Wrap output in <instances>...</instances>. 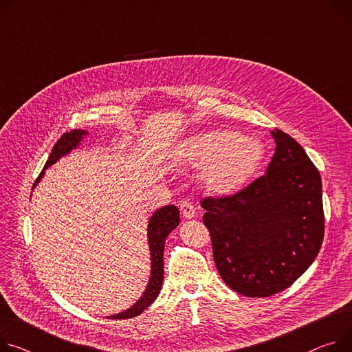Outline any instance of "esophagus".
<instances>
[{
	"label": "esophagus",
	"instance_id": "obj_1",
	"mask_svg": "<svg viewBox=\"0 0 352 352\" xmlns=\"http://www.w3.org/2000/svg\"><path fill=\"white\" fill-rule=\"evenodd\" d=\"M180 212L184 219H193L196 215V207L187 200H183L180 203Z\"/></svg>",
	"mask_w": 352,
	"mask_h": 352
}]
</instances>
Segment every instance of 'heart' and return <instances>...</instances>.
I'll list each match as a JSON object with an SVG mask.
<instances>
[{"label": "heart", "instance_id": "b5f03b06", "mask_svg": "<svg viewBox=\"0 0 352 352\" xmlns=\"http://www.w3.org/2000/svg\"><path fill=\"white\" fill-rule=\"evenodd\" d=\"M263 156L261 144L244 135L212 131L188 141L183 159L204 165L201 180L211 193L228 195L244 186L258 169Z\"/></svg>", "mask_w": 352, "mask_h": 352}]
</instances>
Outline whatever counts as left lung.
Instances as JSON below:
<instances>
[{"label": "left lung", "mask_w": 352, "mask_h": 352, "mask_svg": "<svg viewBox=\"0 0 352 352\" xmlns=\"http://www.w3.org/2000/svg\"><path fill=\"white\" fill-rule=\"evenodd\" d=\"M272 135L276 148L263 176L234 195L200 201L220 276L248 297L293 285L324 238L320 173L290 135L278 128Z\"/></svg>", "instance_id": "left-lung-1"}]
</instances>
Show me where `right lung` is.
<instances>
[{
    "label": "right lung",
    "instance_id": "add662e5",
    "mask_svg": "<svg viewBox=\"0 0 352 352\" xmlns=\"http://www.w3.org/2000/svg\"><path fill=\"white\" fill-rule=\"evenodd\" d=\"M83 135H87L83 129H73L70 132L63 133L58 140V142L53 146L50 156L46 162L45 168L42 169L41 175L36 177L34 187L36 183L42 179L45 169L47 166L53 165L58 159H60L63 155L69 153L73 148L78 145L82 141ZM180 214L179 208L176 206H166L159 208L149 220L148 224V239H149V250H151V261H152V269H151V279L146 286L145 293L142 294L141 299L135 303L131 309L118 313L116 316H111V318H131L141 314L145 309H148L160 293L162 282H164V250H165V239L166 236L179 226Z\"/></svg>",
    "mask_w": 352,
    "mask_h": 352
}]
</instances>
